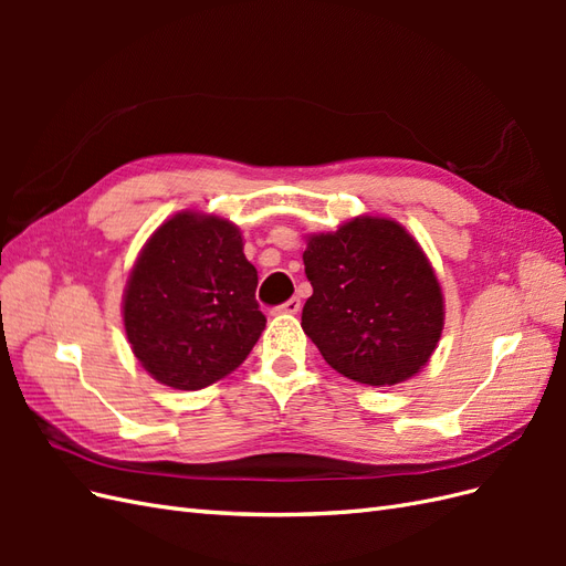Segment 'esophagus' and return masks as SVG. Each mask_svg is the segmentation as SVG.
<instances>
[{
  "label": "esophagus",
  "mask_w": 566,
  "mask_h": 566,
  "mask_svg": "<svg viewBox=\"0 0 566 566\" xmlns=\"http://www.w3.org/2000/svg\"><path fill=\"white\" fill-rule=\"evenodd\" d=\"M300 310H302L300 297H293V300H287L285 304L276 306V310H273V314H297Z\"/></svg>",
  "instance_id": "esophagus-1"
}]
</instances>
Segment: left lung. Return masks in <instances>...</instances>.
<instances>
[{
  "instance_id": "1",
  "label": "left lung",
  "mask_w": 566,
  "mask_h": 566,
  "mask_svg": "<svg viewBox=\"0 0 566 566\" xmlns=\"http://www.w3.org/2000/svg\"><path fill=\"white\" fill-rule=\"evenodd\" d=\"M304 273L314 295L302 328L345 378L391 387L430 361L443 331V295L418 241L385 217H354L306 235Z\"/></svg>"
}]
</instances>
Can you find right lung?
<instances>
[{"instance_id":"1","label":"right lung","mask_w":566,"mask_h":566,"mask_svg":"<svg viewBox=\"0 0 566 566\" xmlns=\"http://www.w3.org/2000/svg\"><path fill=\"white\" fill-rule=\"evenodd\" d=\"M256 269L229 219L186 210L167 219L136 256L123 297L134 356L158 382L193 391L241 366L266 318Z\"/></svg>"}]
</instances>
